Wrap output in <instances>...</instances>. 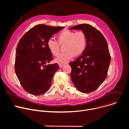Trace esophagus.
<instances>
[{"instance_id":"esophagus-1","label":"esophagus","mask_w":129,"mask_h":129,"mask_svg":"<svg viewBox=\"0 0 129 129\" xmlns=\"http://www.w3.org/2000/svg\"><path fill=\"white\" fill-rule=\"evenodd\" d=\"M59 67H60V68L63 67V66H64V65H63V64H59Z\"/></svg>"}]
</instances>
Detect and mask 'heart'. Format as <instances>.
Here are the masks:
<instances>
[{
  "label": "heart",
  "instance_id": "obj_1",
  "mask_svg": "<svg viewBox=\"0 0 129 129\" xmlns=\"http://www.w3.org/2000/svg\"><path fill=\"white\" fill-rule=\"evenodd\" d=\"M57 42L50 39L47 45L50 52L54 56H57L60 50V46L64 45V52L58 56L55 62L59 64H65L73 56L78 57L85 50L87 39L85 33L82 31H74L64 29L57 35Z\"/></svg>",
  "mask_w": 129,
  "mask_h": 129
}]
</instances>
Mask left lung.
Wrapping results in <instances>:
<instances>
[{"label": "left lung", "instance_id": "8db88e82", "mask_svg": "<svg viewBox=\"0 0 129 129\" xmlns=\"http://www.w3.org/2000/svg\"><path fill=\"white\" fill-rule=\"evenodd\" d=\"M69 29L82 30L86 37L84 51L69 65L73 84L82 92L90 93L97 89L107 77L111 62L108 45L103 35L90 24H79Z\"/></svg>", "mask_w": 129, "mask_h": 129}]
</instances>
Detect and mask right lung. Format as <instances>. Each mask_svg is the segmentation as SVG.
I'll return each mask as SVG.
<instances>
[{
	"label": "right lung",
	"mask_w": 129,
	"mask_h": 129,
	"mask_svg": "<svg viewBox=\"0 0 129 129\" xmlns=\"http://www.w3.org/2000/svg\"><path fill=\"white\" fill-rule=\"evenodd\" d=\"M64 28L37 25L27 31L18 43L15 70L22 87L34 95L44 94L49 89L57 63L46 65L52 60L47 43L51 37Z\"/></svg>",
	"instance_id": "obj_1"
}]
</instances>
